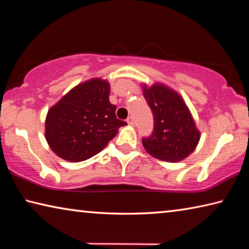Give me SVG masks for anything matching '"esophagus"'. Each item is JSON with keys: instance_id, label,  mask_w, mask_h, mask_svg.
Here are the masks:
<instances>
[{"instance_id": "34e87169", "label": "esophagus", "mask_w": 249, "mask_h": 249, "mask_svg": "<svg viewBox=\"0 0 249 249\" xmlns=\"http://www.w3.org/2000/svg\"><path fill=\"white\" fill-rule=\"evenodd\" d=\"M126 122H127V124H128V125H130V126H134V124H135V123H134L133 117H130V116L128 117L127 120H126Z\"/></svg>"}]
</instances>
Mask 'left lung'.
Returning a JSON list of instances; mask_svg holds the SVG:
<instances>
[{
	"label": "left lung",
	"mask_w": 249,
	"mask_h": 249,
	"mask_svg": "<svg viewBox=\"0 0 249 249\" xmlns=\"http://www.w3.org/2000/svg\"><path fill=\"white\" fill-rule=\"evenodd\" d=\"M142 89L154 115V132L142 140L144 148L167 162L187 158L196 148L201 133L182 96L163 83H142Z\"/></svg>",
	"instance_id": "8db88e82"
}]
</instances>
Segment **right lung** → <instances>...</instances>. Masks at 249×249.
I'll return each instance as SVG.
<instances>
[{"instance_id": "right-lung-1", "label": "right lung", "mask_w": 249, "mask_h": 249, "mask_svg": "<svg viewBox=\"0 0 249 249\" xmlns=\"http://www.w3.org/2000/svg\"><path fill=\"white\" fill-rule=\"evenodd\" d=\"M109 83L93 78L78 84L48 109L45 137L58 157L71 162L102 151L126 122L116 119L109 103Z\"/></svg>"}]
</instances>
